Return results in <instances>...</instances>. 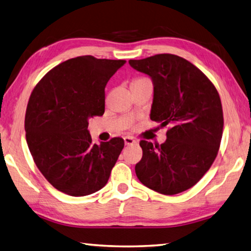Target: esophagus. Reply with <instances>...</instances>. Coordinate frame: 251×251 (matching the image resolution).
<instances>
[{
    "label": "esophagus",
    "instance_id": "34e87169",
    "mask_svg": "<svg viewBox=\"0 0 251 251\" xmlns=\"http://www.w3.org/2000/svg\"><path fill=\"white\" fill-rule=\"evenodd\" d=\"M137 141L134 139V137L132 136H126L125 137V144L126 145H133V144H136Z\"/></svg>",
    "mask_w": 251,
    "mask_h": 251
}]
</instances>
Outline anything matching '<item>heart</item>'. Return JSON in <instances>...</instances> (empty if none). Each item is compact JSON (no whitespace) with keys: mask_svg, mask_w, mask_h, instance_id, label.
<instances>
[{"mask_svg":"<svg viewBox=\"0 0 251 251\" xmlns=\"http://www.w3.org/2000/svg\"><path fill=\"white\" fill-rule=\"evenodd\" d=\"M144 80H147L146 78H137L134 80V82H139V81H144Z\"/></svg>","mask_w":251,"mask_h":251,"instance_id":"b5f03b06","label":"heart"}]
</instances>
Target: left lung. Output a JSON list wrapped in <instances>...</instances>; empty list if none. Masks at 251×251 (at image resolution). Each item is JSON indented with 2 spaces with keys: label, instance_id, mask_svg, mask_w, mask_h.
<instances>
[{
  "label": "left lung",
  "instance_id": "1",
  "mask_svg": "<svg viewBox=\"0 0 251 251\" xmlns=\"http://www.w3.org/2000/svg\"><path fill=\"white\" fill-rule=\"evenodd\" d=\"M129 64L152 80L151 119L169 126L163 144L140 142L143 157L136 176L163 195L182 193L201 180L218 155L224 124L218 91L201 70L177 55L158 54Z\"/></svg>",
  "mask_w": 251,
  "mask_h": 251
}]
</instances>
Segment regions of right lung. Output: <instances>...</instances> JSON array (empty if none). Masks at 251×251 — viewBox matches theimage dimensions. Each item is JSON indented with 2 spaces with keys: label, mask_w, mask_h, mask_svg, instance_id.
I'll list each match as a JSON object with an SVG mask.
<instances>
[{
  "label": "right lung",
  "mask_w": 251,
  "mask_h": 251,
  "mask_svg": "<svg viewBox=\"0 0 251 251\" xmlns=\"http://www.w3.org/2000/svg\"><path fill=\"white\" fill-rule=\"evenodd\" d=\"M125 63L79 56L50 69L33 89L25 140L40 172L56 190L80 197L108 182L125 141L112 137L93 144L89 119L104 115L105 86Z\"/></svg>",
  "instance_id": "obj_1"
}]
</instances>
